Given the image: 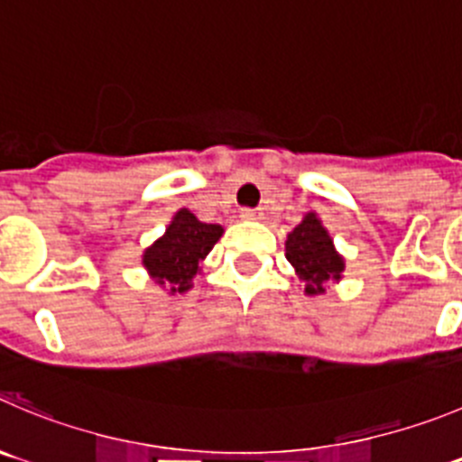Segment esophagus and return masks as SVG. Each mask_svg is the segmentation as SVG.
<instances>
[{"instance_id": "esophagus-1", "label": "esophagus", "mask_w": 462, "mask_h": 462, "mask_svg": "<svg viewBox=\"0 0 462 462\" xmlns=\"http://www.w3.org/2000/svg\"><path fill=\"white\" fill-rule=\"evenodd\" d=\"M241 218H244V221H257V218H262V211L244 207V209H241Z\"/></svg>"}]
</instances>
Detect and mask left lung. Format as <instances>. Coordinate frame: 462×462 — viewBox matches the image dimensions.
Returning a JSON list of instances; mask_svg holds the SVG:
<instances>
[{"label": "left lung", "instance_id": "left-lung-1", "mask_svg": "<svg viewBox=\"0 0 462 462\" xmlns=\"http://www.w3.org/2000/svg\"><path fill=\"white\" fill-rule=\"evenodd\" d=\"M287 260L305 282L308 294H323L328 280H339L344 260L335 253L333 239L314 214H308L287 236Z\"/></svg>", "mask_w": 462, "mask_h": 462}]
</instances>
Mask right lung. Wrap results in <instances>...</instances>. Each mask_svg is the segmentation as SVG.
<instances>
[{
  "mask_svg": "<svg viewBox=\"0 0 462 462\" xmlns=\"http://www.w3.org/2000/svg\"><path fill=\"white\" fill-rule=\"evenodd\" d=\"M221 235V226L202 223L189 209H180L166 235L145 251V269L159 284H171V291H187Z\"/></svg>",
  "mask_w": 462,
  "mask_h": 462,
  "instance_id": "1",
  "label": "right lung"
}]
</instances>
